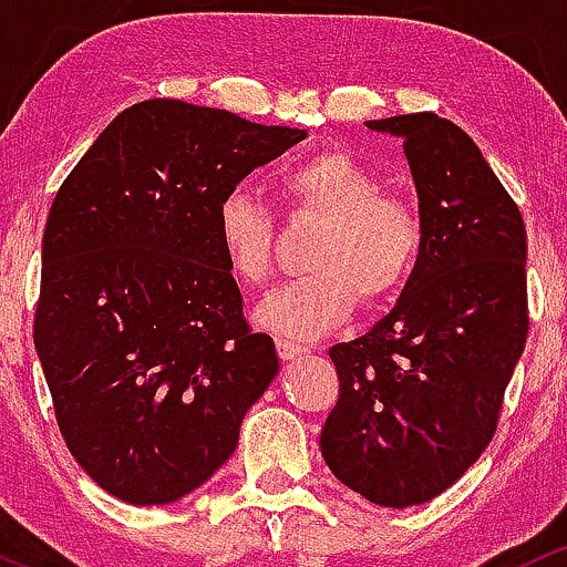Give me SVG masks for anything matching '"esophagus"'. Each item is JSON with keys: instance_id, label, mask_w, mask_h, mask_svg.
Returning <instances> with one entry per match:
<instances>
[{"instance_id": "1", "label": "esophagus", "mask_w": 567, "mask_h": 567, "mask_svg": "<svg viewBox=\"0 0 567 567\" xmlns=\"http://www.w3.org/2000/svg\"><path fill=\"white\" fill-rule=\"evenodd\" d=\"M308 353V348L305 346H297V342L291 340H278V355H281L284 361H291V359H300V355Z\"/></svg>"}]
</instances>
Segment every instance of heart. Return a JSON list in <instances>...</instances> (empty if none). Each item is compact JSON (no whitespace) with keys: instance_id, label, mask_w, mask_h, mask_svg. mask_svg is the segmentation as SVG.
Masks as SVG:
<instances>
[{"instance_id":"obj_1","label":"heart","mask_w":567,"mask_h":567,"mask_svg":"<svg viewBox=\"0 0 567 567\" xmlns=\"http://www.w3.org/2000/svg\"><path fill=\"white\" fill-rule=\"evenodd\" d=\"M291 216L323 221L308 257L313 276L284 286L257 310V321L291 340L332 332L355 305L391 302L421 257V221L404 200L380 193L364 163L323 150L289 165L276 182ZM272 214L246 189L221 195L214 240L227 270L244 286H265L272 270Z\"/></svg>"}]
</instances>
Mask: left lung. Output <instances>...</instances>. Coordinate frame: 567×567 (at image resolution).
<instances>
[{"label":"left lung","mask_w":567,"mask_h":567,"mask_svg":"<svg viewBox=\"0 0 567 567\" xmlns=\"http://www.w3.org/2000/svg\"><path fill=\"white\" fill-rule=\"evenodd\" d=\"M367 125L404 138L421 257L391 313L329 348L340 396L321 455L342 485L404 508L455 485L495 434L527 340V238L466 131L431 112Z\"/></svg>","instance_id":"8db88e82"}]
</instances>
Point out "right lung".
Returning <instances> with one entry per match:
<instances>
[{
	"label": "right lung",
	"mask_w": 567,
	"mask_h": 567,
	"mask_svg": "<svg viewBox=\"0 0 567 567\" xmlns=\"http://www.w3.org/2000/svg\"><path fill=\"white\" fill-rule=\"evenodd\" d=\"M305 136L150 99L120 112L55 193L34 348L69 453L114 498L155 506L200 487L276 378L214 214Z\"/></svg>",
	"instance_id": "obj_1"
}]
</instances>
